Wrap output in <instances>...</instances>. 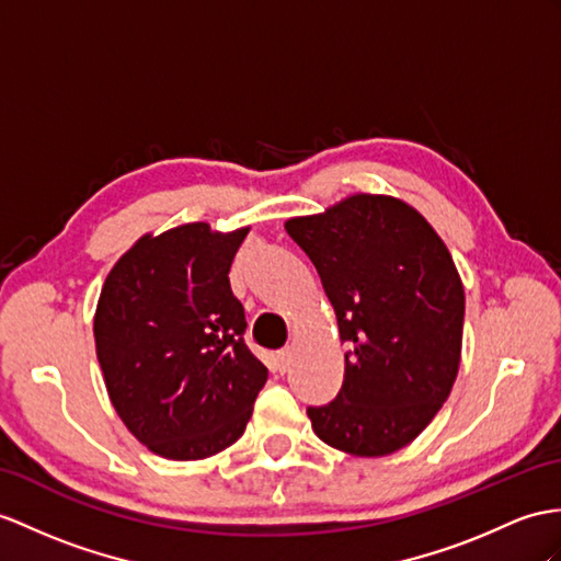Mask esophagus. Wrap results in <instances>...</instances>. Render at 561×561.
<instances>
[{
	"mask_svg": "<svg viewBox=\"0 0 561 561\" xmlns=\"http://www.w3.org/2000/svg\"><path fill=\"white\" fill-rule=\"evenodd\" d=\"M290 362H293V350H290V347H285V350H280V352L276 354V368H278L280 374L288 371Z\"/></svg>",
	"mask_w": 561,
	"mask_h": 561,
	"instance_id": "esophagus-1",
	"label": "esophagus"
}]
</instances>
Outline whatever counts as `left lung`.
Segmentation results:
<instances>
[{"label":"left lung","instance_id":"obj_1","mask_svg":"<svg viewBox=\"0 0 561 561\" xmlns=\"http://www.w3.org/2000/svg\"><path fill=\"white\" fill-rule=\"evenodd\" d=\"M285 230L317 266L350 343L335 400L307 407L313 433L347 455L398 453L440 412L459 371L453 256L426 218L383 195L347 197Z\"/></svg>","mask_w":561,"mask_h":561}]
</instances>
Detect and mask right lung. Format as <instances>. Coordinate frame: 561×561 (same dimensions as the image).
Wrapping results in <instances>:
<instances>
[{
	"mask_svg": "<svg viewBox=\"0 0 561 561\" xmlns=\"http://www.w3.org/2000/svg\"><path fill=\"white\" fill-rule=\"evenodd\" d=\"M244 236L207 224L145 236L104 280L94 343L108 398L159 457L204 459L233 445L268 378L244 345L228 280Z\"/></svg>",
	"mask_w": 561,
	"mask_h": 561,
	"instance_id": "obj_1",
	"label": "right lung"
}]
</instances>
